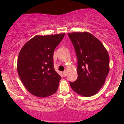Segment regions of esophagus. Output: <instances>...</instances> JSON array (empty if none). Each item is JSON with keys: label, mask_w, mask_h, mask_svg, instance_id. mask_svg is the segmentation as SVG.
Segmentation results:
<instances>
[{"label": "esophagus", "mask_w": 124, "mask_h": 124, "mask_svg": "<svg viewBox=\"0 0 124 124\" xmlns=\"http://www.w3.org/2000/svg\"><path fill=\"white\" fill-rule=\"evenodd\" d=\"M62 73H63V75H64V77H66V76H67V71H66V70L64 71Z\"/></svg>", "instance_id": "1"}]
</instances>
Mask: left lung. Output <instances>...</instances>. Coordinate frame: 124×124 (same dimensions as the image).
<instances>
[{
  "instance_id": "8db88e82",
  "label": "left lung",
  "mask_w": 124,
  "mask_h": 124,
  "mask_svg": "<svg viewBox=\"0 0 124 124\" xmlns=\"http://www.w3.org/2000/svg\"><path fill=\"white\" fill-rule=\"evenodd\" d=\"M78 59V78L70 82L74 92L85 97L96 94L109 71V56L102 43L88 32L68 34Z\"/></svg>"
}]
</instances>
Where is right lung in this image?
<instances>
[{"mask_svg": "<svg viewBox=\"0 0 124 124\" xmlns=\"http://www.w3.org/2000/svg\"><path fill=\"white\" fill-rule=\"evenodd\" d=\"M64 35H36L20 50L17 64L18 76L34 95L45 98L56 92L62 77L54 68L53 55Z\"/></svg>", "mask_w": 124, "mask_h": 124, "instance_id": "obj_1", "label": "right lung"}]
</instances>
